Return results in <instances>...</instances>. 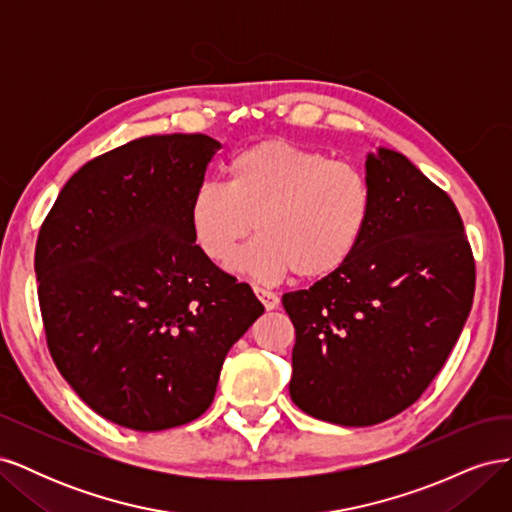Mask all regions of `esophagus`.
Instances as JSON below:
<instances>
[{"mask_svg":"<svg viewBox=\"0 0 512 512\" xmlns=\"http://www.w3.org/2000/svg\"><path fill=\"white\" fill-rule=\"evenodd\" d=\"M254 292L256 297L260 299V303L265 305L267 309H275L277 305H280V297L273 290H267V288H260V286H254Z\"/></svg>","mask_w":512,"mask_h":512,"instance_id":"1","label":"esophagus"}]
</instances>
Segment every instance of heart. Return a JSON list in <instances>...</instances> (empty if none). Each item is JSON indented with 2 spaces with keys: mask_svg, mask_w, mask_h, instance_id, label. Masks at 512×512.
I'll return each instance as SVG.
<instances>
[{
  "mask_svg": "<svg viewBox=\"0 0 512 512\" xmlns=\"http://www.w3.org/2000/svg\"><path fill=\"white\" fill-rule=\"evenodd\" d=\"M371 205L359 166L288 138H265L228 160L226 185H198L188 220L198 250L218 265H228L254 228L260 237L239 254L235 269L260 282L290 271L320 280L352 258Z\"/></svg>",
  "mask_w": 512,
  "mask_h": 512,
  "instance_id": "b5f03b06",
  "label": "heart"
}]
</instances>
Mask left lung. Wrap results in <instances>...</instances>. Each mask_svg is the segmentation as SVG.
<instances>
[{"label":"left lung","instance_id":"left-lung-1","mask_svg":"<svg viewBox=\"0 0 512 512\" xmlns=\"http://www.w3.org/2000/svg\"><path fill=\"white\" fill-rule=\"evenodd\" d=\"M371 218L346 265L286 292L290 397L346 427L389 421L425 393L470 314L476 265L461 215L408 158H367Z\"/></svg>","mask_w":512,"mask_h":512}]
</instances>
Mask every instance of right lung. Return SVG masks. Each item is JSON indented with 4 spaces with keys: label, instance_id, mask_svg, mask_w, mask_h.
<instances>
[{
    "label": "right lung",
    "instance_id": "obj_1",
    "mask_svg": "<svg viewBox=\"0 0 512 512\" xmlns=\"http://www.w3.org/2000/svg\"><path fill=\"white\" fill-rule=\"evenodd\" d=\"M218 149L205 134L136 138L76 170L40 226L46 346L76 395L121 427L198 418L265 312L192 237L190 200Z\"/></svg>",
    "mask_w": 512,
    "mask_h": 512
}]
</instances>
